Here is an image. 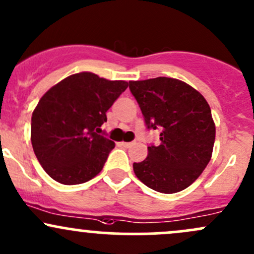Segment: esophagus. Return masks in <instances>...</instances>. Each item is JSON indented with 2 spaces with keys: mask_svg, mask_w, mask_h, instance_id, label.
Returning a JSON list of instances; mask_svg holds the SVG:
<instances>
[{
  "mask_svg": "<svg viewBox=\"0 0 254 254\" xmlns=\"http://www.w3.org/2000/svg\"><path fill=\"white\" fill-rule=\"evenodd\" d=\"M122 146H125V148H130V146H133V141H122Z\"/></svg>",
  "mask_w": 254,
  "mask_h": 254,
  "instance_id": "obj_1",
  "label": "esophagus"
}]
</instances>
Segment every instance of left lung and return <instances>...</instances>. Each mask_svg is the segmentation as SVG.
<instances>
[{
  "instance_id": "obj_1",
  "label": "left lung",
  "mask_w": 254,
  "mask_h": 254,
  "mask_svg": "<svg viewBox=\"0 0 254 254\" xmlns=\"http://www.w3.org/2000/svg\"><path fill=\"white\" fill-rule=\"evenodd\" d=\"M148 129L160 128V145L133 163L141 183L163 193L187 189L211 160L215 126L208 103L195 88L177 78L129 81Z\"/></svg>"
}]
</instances>
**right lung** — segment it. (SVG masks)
<instances>
[{
    "label": "right lung",
    "mask_w": 254,
    "mask_h": 254,
    "mask_svg": "<svg viewBox=\"0 0 254 254\" xmlns=\"http://www.w3.org/2000/svg\"><path fill=\"white\" fill-rule=\"evenodd\" d=\"M127 87L126 81L80 72L46 92L32 113L31 144L51 178L65 185L82 184L103 170L115 143L97 132Z\"/></svg>",
    "instance_id": "add662e5"
}]
</instances>
